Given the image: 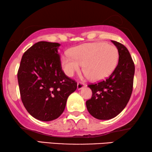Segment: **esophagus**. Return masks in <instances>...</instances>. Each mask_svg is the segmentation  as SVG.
<instances>
[{
	"mask_svg": "<svg viewBox=\"0 0 152 152\" xmlns=\"http://www.w3.org/2000/svg\"><path fill=\"white\" fill-rule=\"evenodd\" d=\"M84 86H85V84H84V83H82V82H78L77 83V89H78V90H80V89L83 88Z\"/></svg>",
	"mask_w": 152,
	"mask_h": 152,
	"instance_id": "34e87169",
	"label": "esophagus"
}]
</instances>
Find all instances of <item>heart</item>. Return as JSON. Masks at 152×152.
Wrapping results in <instances>:
<instances>
[{"label": "heart", "instance_id": "1", "mask_svg": "<svg viewBox=\"0 0 152 152\" xmlns=\"http://www.w3.org/2000/svg\"><path fill=\"white\" fill-rule=\"evenodd\" d=\"M69 55L62 56L61 64L66 75L71 77L80 70L84 71L91 80L97 82L111 75L118 64V49L103 42L86 43L72 48Z\"/></svg>", "mask_w": 152, "mask_h": 152}]
</instances>
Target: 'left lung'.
<instances>
[{
  "mask_svg": "<svg viewBox=\"0 0 152 152\" xmlns=\"http://www.w3.org/2000/svg\"><path fill=\"white\" fill-rule=\"evenodd\" d=\"M119 54L118 64L109 77L88 86L92 97L86 101L89 113L98 120H110L117 116L127 104L133 91L135 66L127 48L111 41Z\"/></svg>",
  "mask_w": 152,
  "mask_h": 152,
  "instance_id": "1",
  "label": "left lung"
}]
</instances>
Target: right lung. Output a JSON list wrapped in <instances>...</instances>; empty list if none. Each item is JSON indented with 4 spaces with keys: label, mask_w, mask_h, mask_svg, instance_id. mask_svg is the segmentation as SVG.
Instances as JSON below:
<instances>
[{
    "label": "right lung",
    "mask_w": 152,
    "mask_h": 152,
    "mask_svg": "<svg viewBox=\"0 0 152 152\" xmlns=\"http://www.w3.org/2000/svg\"><path fill=\"white\" fill-rule=\"evenodd\" d=\"M59 46L47 41L34 43L24 53L18 70L22 102L32 117L41 121L59 118L77 86L62 70Z\"/></svg>",
    "instance_id": "right-lung-1"
}]
</instances>
